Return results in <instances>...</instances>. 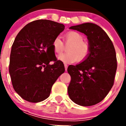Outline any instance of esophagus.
Instances as JSON below:
<instances>
[{"label": "esophagus", "instance_id": "1", "mask_svg": "<svg viewBox=\"0 0 126 126\" xmlns=\"http://www.w3.org/2000/svg\"><path fill=\"white\" fill-rule=\"evenodd\" d=\"M64 67H65V70L67 71V64H64Z\"/></svg>", "mask_w": 126, "mask_h": 126}]
</instances>
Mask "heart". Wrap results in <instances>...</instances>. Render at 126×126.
<instances>
[{
	"label": "heart",
	"instance_id": "b5f03b06",
	"mask_svg": "<svg viewBox=\"0 0 126 126\" xmlns=\"http://www.w3.org/2000/svg\"><path fill=\"white\" fill-rule=\"evenodd\" d=\"M67 43H71L67 48V53L60 54L57 59L62 62L68 64L74 63L78 60L83 61L88 56L90 52V45L83 41L82 34L76 32H69L65 35ZM53 50L55 53H60L64 48V44L59 37H56L52 43Z\"/></svg>",
	"mask_w": 126,
	"mask_h": 126
}]
</instances>
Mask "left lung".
Segmentation results:
<instances>
[{
  "label": "left lung",
  "instance_id": "left-lung-1",
  "mask_svg": "<svg viewBox=\"0 0 126 126\" xmlns=\"http://www.w3.org/2000/svg\"><path fill=\"white\" fill-rule=\"evenodd\" d=\"M69 29L86 35L90 52L81 63L68 67L71 78L68 94L79 105H94L103 100L113 85L117 67L115 48L107 34L97 24L83 23Z\"/></svg>",
  "mask_w": 126,
  "mask_h": 126
}]
</instances>
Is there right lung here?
Masks as SVG:
<instances>
[{
    "mask_svg": "<svg viewBox=\"0 0 126 126\" xmlns=\"http://www.w3.org/2000/svg\"><path fill=\"white\" fill-rule=\"evenodd\" d=\"M64 24L47 19L28 23L16 37L10 55L9 74L15 92L28 102L37 103L50 96L57 78L64 73L55 60L52 43ZM55 61L53 64H49Z\"/></svg>",
    "mask_w": 126,
    "mask_h": 126,
    "instance_id": "right-lung-1",
    "label": "right lung"
}]
</instances>
